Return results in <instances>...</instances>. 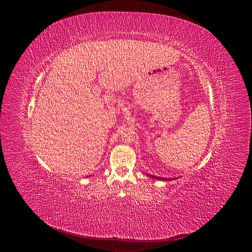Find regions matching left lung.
I'll list each match as a JSON object with an SVG mask.
<instances>
[{
	"label": "left lung",
	"instance_id": "1",
	"mask_svg": "<svg viewBox=\"0 0 252 252\" xmlns=\"http://www.w3.org/2000/svg\"><path fill=\"white\" fill-rule=\"evenodd\" d=\"M150 175V174H148ZM152 178L154 179H159V181H172V178H165V177H159V176H157V175H150ZM175 179V178H173Z\"/></svg>",
	"mask_w": 252,
	"mask_h": 252
}]
</instances>
